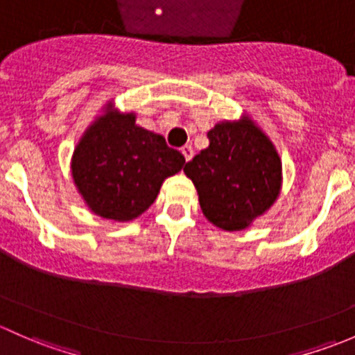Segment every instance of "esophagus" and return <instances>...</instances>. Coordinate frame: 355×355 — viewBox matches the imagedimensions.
Returning a JSON list of instances; mask_svg holds the SVG:
<instances>
[{
	"label": "esophagus",
	"mask_w": 355,
	"mask_h": 355,
	"mask_svg": "<svg viewBox=\"0 0 355 355\" xmlns=\"http://www.w3.org/2000/svg\"><path fill=\"white\" fill-rule=\"evenodd\" d=\"M182 155H184L186 160H191L193 159V147L191 145H184V147L181 148Z\"/></svg>",
	"instance_id": "obj_1"
}]
</instances>
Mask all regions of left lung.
Instances as JSON below:
<instances>
[{
	"label": "left lung",
	"mask_w": 355,
	"mask_h": 355,
	"mask_svg": "<svg viewBox=\"0 0 355 355\" xmlns=\"http://www.w3.org/2000/svg\"><path fill=\"white\" fill-rule=\"evenodd\" d=\"M208 145L184 166L203 215L224 231L246 229L275 202L282 164L272 141L250 119L220 123Z\"/></svg>",
	"instance_id": "8db88e82"
}]
</instances>
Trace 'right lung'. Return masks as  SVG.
Masks as SVG:
<instances>
[{"label": "right lung", "mask_w": 355, "mask_h": 355, "mask_svg": "<svg viewBox=\"0 0 355 355\" xmlns=\"http://www.w3.org/2000/svg\"><path fill=\"white\" fill-rule=\"evenodd\" d=\"M160 135L135 124V114L107 111L76 145L71 173L94 214L131 220L155 202L162 181L184 166Z\"/></svg>", "instance_id": "obj_1"}]
</instances>
